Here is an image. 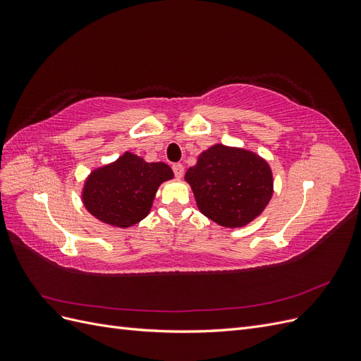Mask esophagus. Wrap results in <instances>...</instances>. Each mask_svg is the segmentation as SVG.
<instances>
[{
  "mask_svg": "<svg viewBox=\"0 0 361 361\" xmlns=\"http://www.w3.org/2000/svg\"><path fill=\"white\" fill-rule=\"evenodd\" d=\"M183 166H182V164H173V171H174V176H176L178 179H180L182 176H183Z\"/></svg>",
  "mask_w": 361,
  "mask_h": 361,
  "instance_id": "1",
  "label": "esophagus"
}]
</instances>
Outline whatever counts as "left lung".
Here are the masks:
<instances>
[{
  "instance_id": "8db88e82",
  "label": "left lung",
  "mask_w": 361,
  "mask_h": 361,
  "mask_svg": "<svg viewBox=\"0 0 361 361\" xmlns=\"http://www.w3.org/2000/svg\"><path fill=\"white\" fill-rule=\"evenodd\" d=\"M199 211L223 227H243L262 214L272 197L269 164L255 152L214 145L185 173Z\"/></svg>"
}]
</instances>
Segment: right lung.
Returning <instances> with one entry per match:
<instances>
[{"label": "right lung", "mask_w": 361, "mask_h": 361, "mask_svg": "<svg viewBox=\"0 0 361 361\" xmlns=\"http://www.w3.org/2000/svg\"><path fill=\"white\" fill-rule=\"evenodd\" d=\"M173 176L166 162H146L125 152L114 162L89 174L82 188V203L99 221L126 228L149 215L159 185Z\"/></svg>", "instance_id": "1"}]
</instances>
